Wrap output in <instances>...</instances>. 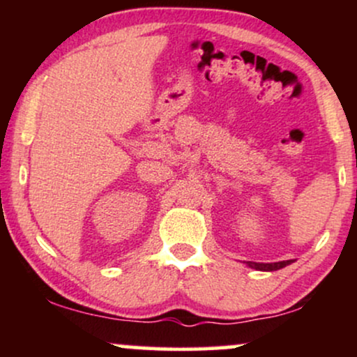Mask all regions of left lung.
Instances as JSON below:
<instances>
[{
  "instance_id": "obj_1",
  "label": "left lung",
  "mask_w": 357,
  "mask_h": 357,
  "mask_svg": "<svg viewBox=\"0 0 357 357\" xmlns=\"http://www.w3.org/2000/svg\"><path fill=\"white\" fill-rule=\"evenodd\" d=\"M292 264V260H284V261H275V264H257V261H248V265L255 270H265V272H273V270L284 268L287 265Z\"/></svg>"
}]
</instances>
